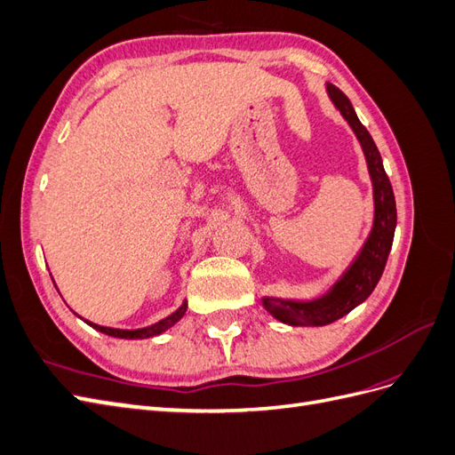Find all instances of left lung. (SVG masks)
Returning a JSON list of instances; mask_svg holds the SVG:
<instances>
[{
    "label": "left lung",
    "mask_w": 455,
    "mask_h": 455,
    "mask_svg": "<svg viewBox=\"0 0 455 455\" xmlns=\"http://www.w3.org/2000/svg\"><path fill=\"white\" fill-rule=\"evenodd\" d=\"M328 94L341 116L347 119L364 149L371 184H374L376 216L374 228H371L370 237L364 243L359 258L353 261V266L326 296L313 301L264 298V306L275 319L292 326H324L341 319L343 315H347L351 309L363 304L376 288L385 264H387L396 226V204L393 188L387 172L383 169L381 156L374 140H371L370 132L359 121V117H356L347 96L334 85H328Z\"/></svg>",
    "instance_id": "8db88e82"
}]
</instances>
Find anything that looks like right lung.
Wrapping results in <instances>:
<instances>
[{"label": "right lung", "mask_w": 455, "mask_h": 455, "mask_svg": "<svg viewBox=\"0 0 455 455\" xmlns=\"http://www.w3.org/2000/svg\"><path fill=\"white\" fill-rule=\"evenodd\" d=\"M186 307H188V304L184 301V304H182L180 307H178L172 315H169L167 319H163V321H159V323H156V324H151V326H148V328H140V330H117V328L99 326V324H92V323H89V324H91L92 328H96V330H100V332H104V334H108V336H114V338H125V339L151 338V336H157V334L164 332V330L171 328L172 324H176L178 321H180L182 316H184V313H186Z\"/></svg>", "instance_id": "1"}]
</instances>
